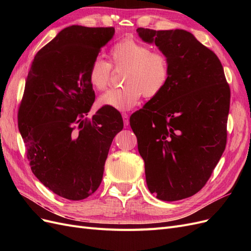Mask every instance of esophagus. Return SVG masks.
<instances>
[{
	"instance_id": "obj_1",
	"label": "esophagus",
	"mask_w": 251,
	"mask_h": 251,
	"mask_svg": "<svg viewBox=\"0 0 251 251\" xmlns=\"http://www.w3.org/2000/svg\"><path fill=\"white\" fill-rule=\"evenodd\" d=\"M123 119H124L125 126H127L128 124H130V117H128V114L123 113Z\"/></svg>"
}]
</instances>
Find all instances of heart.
I'll use <instances>...</instances> for the list:
<instances>
[{
	"label": "heart",
	"instance_id": "1",
	"mask_svg": "<svg viewBox=\"0 0 251 251\" xmlns=\"http://www.w3.org/2000/svg\"><path fill=\"white\" fill-rule=\"evenodd\" d=\"M110 64L96 57L89 68L91 86L102 91L111 81L112 66L115 70H126V87L111 89L102 94L100 103L118 111L133 109L143 94L154 98L160 94L170 79V62L162 52L151 51L147 45L131 39L121 40L111 48Z\"/></svg>",
	"mask_w": 251,
	"mask_h": 251
}]
</instances>
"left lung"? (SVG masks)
<instances>
[{
    "mask_svg": "<svg viewBox=\"0 0 251 251\" xmlns=\"http://www.w3.org/2000/svg\"><path fill=\"white\" fill-rule=\"evenodd\" d=\"M170 62L164 90L135 112L130 125L147 184L162 201H177L206 184L226 146L230 89L221 62L188 31L137 29Z\"/></svg>",
    "mask_w": 251,
    "mask_h": 251,
    "instance_id": "left-lung-1",
    "label": "left lung"
}]
</instances>
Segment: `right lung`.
Returning <instances> with one entry per match:
<instances>
[{
    "instance_id": "1",
    "label": "right lung",
    "mask_w": 251,
    "mask_h": 251,
    "mask_svg": "<svg viewBox=\"0 0 251 251\" xmlns=\"http://www.w3.org/2000/svg\"><path fill=\"white\" fill-rule=\"evenodd\" d=\"M115 33L113 27L73 25L34 56L19 108V130L34 176L54 194L82 200L100 185L120 113L95 100L89 68Z\"/></svg>"
}]
</instances>
